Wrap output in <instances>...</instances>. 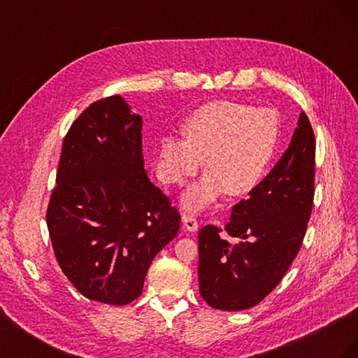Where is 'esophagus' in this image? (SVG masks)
I'll use <instances>...</instances> for the list:
<instances>
[{"mask_svg":"<svg viewBox=\"0 0 358 358\" xmlns=\"http://www.w3.org/2000/svg\"><path fill=\"white\" fill-rule=\"evenodd\" d=\"M182 222H183V229H185L187 231H197L199 230V220L191 213L183 215Z\"/></svg>","mask_w":358,"mask_h":358,"instance_id":"obj_1","label":"esophagus"}]
</instances>
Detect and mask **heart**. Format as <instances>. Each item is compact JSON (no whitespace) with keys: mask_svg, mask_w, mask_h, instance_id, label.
<instances>
[{"mask_svg":"<svg viewBox=\"0 0 358 358\" xmlns=\"http://www.w3.org/2000/svg\"><path fill=\"white\" fill-rule=\"evenodd\" d=\"M183 133L185 137L161 140L159 162L166 180L183 183L203 157L206 173L182 197L183 208L191 212L208 208L224 191L230 197L251 192L264 178L279 142L272 112L227 100L197 107Z\"/></svg>","mask_w":358,"mask_h":358,"instance_id":"obj_1","label":"heart"}]
</instances>
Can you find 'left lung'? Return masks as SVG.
Here are the masks:
<instances>
[{
    "instance_id": "1",
    "label": "left lung",
    "mask_w": 358,
    "mask_h": 358,
    "mask_svg": "<svg viewBox=\"0 0 358 358\" xmlns=\"http://www.w3.org/2000/svg\"><path fill=\"white\" fill-rule=\"evenodd\" d=\"M313 196L315 136L303 112L284 155L224 229L199 233V288L210 308H254L278 287L305 239Z\"/></svg>"
}]
</instances>
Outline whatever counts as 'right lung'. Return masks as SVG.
Returning a JSON list of instances; mask_svg holds the SVG:
<instances>
[{
    "label": "right lung",
    "mask_w": 358,
    "mask_h": 358,
    "mask_svg": "<svg viewBox=\"0 0 358 358\" xmlns=\"http://www.w3.org/2000/svg\"><path fill=\"white\" fill-rule=\"evenodd\" d=\"M46 222L57 262L86 299L124 306L176 237L180 213L149 180L142 117L119 95L96 100L64 137Z\"/></svg>",
    "instance_id": "add662e5"
}]
</instances>
